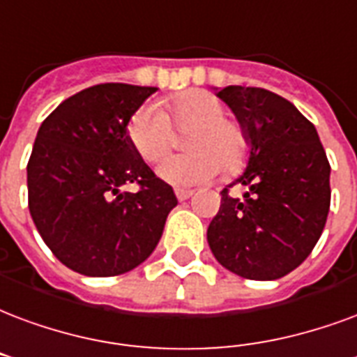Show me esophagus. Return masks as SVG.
Listing matches in <instances>:
<instances>
[{
	"label": "esophagus",
	"mask_w": 357,
	"mask_h": 357,
	"mask_svg": "<svg viewBox=\"0 0 357 357\" xmlns=\"http://www.w3.org/2000/svg\"><path fill=\"white\" fill-rule=\"evenodd\" d=\"M176 197H178V200H187L189 197H192V191H189V189H176Z\"/></svg>",
	"instance_id": "obj_1"
}]
</instances>
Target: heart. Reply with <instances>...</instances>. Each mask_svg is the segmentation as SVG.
<instances>
[{
	"instance_id": "b5f03b06",
	"label": "heart",
	"mask_w": 357,
	"mask_h": 357,
	"mask_svg": "<svg viewBox=\"0 0 357 357\" xmlns=\"http://www.w3.org/2000/svg\"><path fill=\"white\" fill-rule=\"evenodd\" d=\"M221 100L200 91L185 92L168 102V115L157 104H144L132 113L126 136L132 149L145 162H157L170 151L174 126L192 130L187 136V149L192 153L162 160L158 178L176 187L204 183L223 170L227 176L238 174L250 158V136L244 125L227 119Z\"/></svg>"
}]
</instances>
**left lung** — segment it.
Wrapping results in <instances>:
<instances>
[{"label":"left lung","instance_id":"left-lung-1","mask_svg":"<svg viewBox=\"0 0 357 357\" xmlns=\"http://www.w3.org/2000/svg\"><path fill=\"white\" fill-rule=\"evenodd\" d=\"M218 96L250 136L248 168L221 191L208 244L227 271L248 280H276L310 255L326 227L329 160L303 113L265 89L225 86ZM244 185L242 197L230 195Z\"/></svg>","mask_w":357,"mask_h":357}]
</instances>
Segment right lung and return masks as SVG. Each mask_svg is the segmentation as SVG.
Segmentation results:
<instances>
[{
    "mask_svg": "<svg viewBox=\"0 0 357 357\" xmlns=\"http://www.w3.org/2000/svg\"><path fill=\"white\" fill-rule=\"evenodd\" d=\"M155 86L102 83L45 119L28 160V208L60 263L117 276L144 263L178 199L132 149L126 125ZM136 183L139 191L120 187Z\"/></svg>",
    "mask_w": 357,
    "mask_h": 357,
    "instance_id": "add662e5",
    "label": "right lung"
}]
</instances>
